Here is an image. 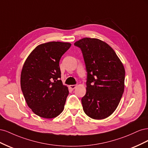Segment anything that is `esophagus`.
I'll use <instances>...</instances> for the list:
<instances>
[{"instance_id": "34e87169", "label": "esophagus", "mask_w": 148, "mask_h": 148, "mask_svg": "<svg viewBox=\"0 0 148 148\" xmlns=\"http://www.w3.org/2000/svg\"><path fill=\"white\" fill-rule=\"evenodd\" d=\"M69 87H70V89H75L76 87H77V85H76V84H72V85H70Z\"/></svg>"}]
</instances>
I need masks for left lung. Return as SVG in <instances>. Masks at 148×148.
Listing matches in <instances>:
<instances>
[{"mask_svg":"<svg viewBox=\"0 0 148 148\" xmlns=\"http://www.w3.org/2000/svg\"><path fill=\"white\" fill-rule=\"evenodd\" d=\"M74 45L81 49L87 71L86 93L82 99L84 113L93 119L108 117L124 91V66L113 49L100 39L85 38Z\"/></svg>","mask_w":148,"mask_h":148,"instance_id":"1","label":"left lung"}]
</instances>
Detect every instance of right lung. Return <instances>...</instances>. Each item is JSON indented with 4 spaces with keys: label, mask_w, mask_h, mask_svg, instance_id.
Listing matches in <instances>:
<instances>
[{
    "label": "right lung",
    "mask_w": 148,
    "mask_h": 148,
    "mask_svg": "<svg viewBox=\"0 0 148 148\" xmlns=\"http://www.w3.org/2000/svg\"><path fill=\"white\" fill-rule=\"evenodd\" d=\"M71 44L49 42L31 52L21 73V88L33 112L46 119L56 117L64 109L69 89L61 79L59 62Z\"/></svg>",
    "instance_id": "right-lung-1"
}]
</instances>
